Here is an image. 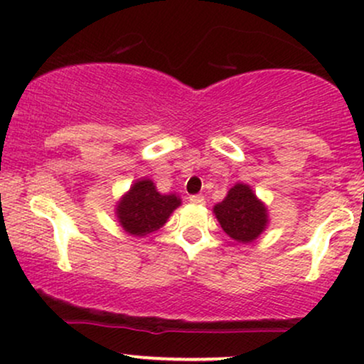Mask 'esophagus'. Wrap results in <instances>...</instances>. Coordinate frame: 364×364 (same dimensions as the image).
<instances>
[{
	"label": "esophagus",
	"mask_w": 364,
	"mask_h": 364,
	"mask_svg": "<svg viewBox=\"0 0 364 364\" xmlns=\"http://www.w3.org/2000/svg\"><path fill=\"white\" fill-rule=\"evenodd\" d=\"M190 202L193 203V205H203V203H205V196H203V195H191Z\"/></svg>",
	"instance_id": "1"
}]
</instances>
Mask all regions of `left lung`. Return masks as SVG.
Wrapping results in <instances>:
<instances>
[{
	"label": "left lung",
	"instance_id": "obj_1",
	"mask_svg": "<svg viewBox=\"0 0 364 364\" xmlns=\"http://www.w3.org/2000/svg\"><path fill=\"white\" fill-rule=\"evenodd\" d=\"M214 214L225 235L237 243H252L269 224L267 207L245 183L228 191V196L214 207Z\"/></svg>",
	"mask_w": 364,
	"mask_h": 364
}]
</instances>
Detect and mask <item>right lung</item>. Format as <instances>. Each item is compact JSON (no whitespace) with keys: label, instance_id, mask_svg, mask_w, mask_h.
Instances as JSON below:
<instances>
[{"label":"right lung","instance_id":"obj_1","mask_svg":"<svg viewBox=\"0 0 364 364\" xmlns=\"http://www.w3.org/2000/svg\"><path fill=\"white\" fill-rule=\"evenodd\" d=\"M181 205V198L174 193L162 195L150 179H139L121 196L116 215L121 228L133 236H147L168 223L174 208Z\"/></svg>","mask_w":364,"mask_h":364}]
</instances>
